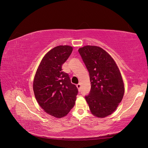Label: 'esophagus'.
I'll return each instance as SVG.
<instances>
[{"mask_svg": "<svg viewBox=\"0 0 148 148\" xmlns=\"http://www.w3.org/2000/svg\"><path fill=\"white\" fill-rule=\"evenodd\" d=\"M77 88L78 89V91H80V88H81V83H79L77 85Z\"/></svg>", "mask_w": 148, "mask_h": 148, "instance_id": "obj_1", "label": "esophagus"}]
</instances>
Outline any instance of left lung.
<instances>
[{"label": "left lung", "mask_w": 148, "mask_h": 148, "mask_svg": "<svg viewBox=\"0 0 148 148\" xmlns=\"http://www.w3.org/2000/svg\"><path fill=\"white\" fill-rule=\"evenodd\" d=\"M89 74L91 91L85 96L91 114L104 118L117 109L125 92L118 66L109 53L100 47L85 46L78 49Z\"/></svg>", "instance_id": "obj_1"}]
</instances>
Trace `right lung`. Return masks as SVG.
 Returning a JSON list of instances; mask_svg holds the SVG:
<instances>
[{
	"instance_id": "obj_1",
	"label": "right lung",
	"mask_w": 148,
	"mask_h": 148,
	"mask_svg": "<svg viewBox=\"0 0 148 148\" xmlns=\"http://www.w3.org/2000/svg\"><path fill=\"white\" fill-rule=\"evenodd\" d=\"M72 51L66 45L52 49L42 58L34 78L36 99L45 112L56 118L68 114L77 99L78 89L62 69Z\"/></svg>"
}]
</instances>
